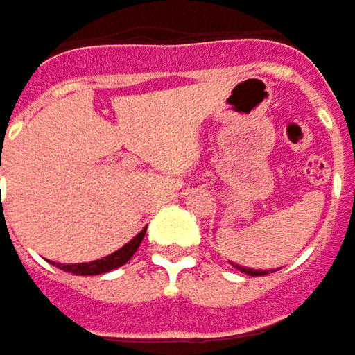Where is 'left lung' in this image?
Listing matches in <instances>:
<instances>
[{
	"mask_svg": "<svg viewBox=\"0 0 355 355\" xmlns=\"http://www.w3.org/2000/svg\"><path fill=\"white\" fill-rule=\"evenodd\" d=\"M237 266L241 272H245V275H249V277H265L268 275V270H252V268H245V266H239V265H233Z\"/></svg>",
	"mask_w": 355,
	"mask_h": 355,
	"instance_id": "left-lung-1",
	"label": "left lung"
}]
</instances>
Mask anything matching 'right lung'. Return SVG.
I'll return each mask as SVG.
<instances>
[{"label": "right lung", "instance_id": "obj_1", "mask_svg": "<svg viewBox=\"0 0 355 355\" xmlns=\"http://www.w3.org/2000/svg\"><path fill=\"white\" fill-rule=\"evenodd\" d=\"M144 235H146V229H142L136 237L130 241L128 245H124L120 251L112 252L104 259H98V261H92V263H80V265H61L59 263V268L61 270H67V272H73V275H103V272H108V270H114L118 266H122L124 263H128L132 259V254L136 252V249L140 247Z\"/></svg>", "mask_w": 355, "mask_h": 355}]
</instances>
